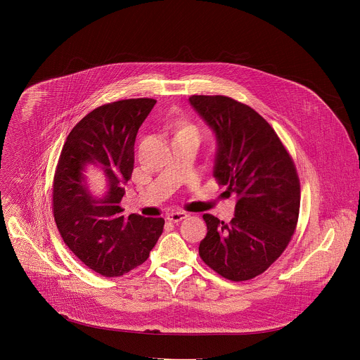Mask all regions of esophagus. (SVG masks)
Segmentation results:
<instances>
[{
    "instance_id": "1",
    "label": "esophagus",
    "mask_w": 360,
    "mask_h": 360,
    "mask_svg": "<svg viewBox=\"0 0 360 360\" xmlns=\"http://www.w3.org/2000/svg\"><path fill=\"white\" fill-rule=\"evenodd\" d=\"M187 216H188V213H187V212H183V210H177V212H170V213H167L166 219H167L169 221L177 223V221H180V220L186 219Z\"/></svg>"
}]
</instances>
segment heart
Listing matches in <instances>:
<instances>
[{
    "instance_id": "b5f03b06",
    "label": "heart",
    "mask_w": 360,
    "mask_h": 360,
    "mask_svg": "<svg viewBox=\"0 0 360 360\" xmlns=\"http://www.w3.org/2000/svg\"><path fill=\"white\" fill-rule=\"evenodd\" d=\"M179 131H195V130H194V127H193V126H190V124H186V126L180 127V130H179Z\"/></svg>"
}]
</instances>
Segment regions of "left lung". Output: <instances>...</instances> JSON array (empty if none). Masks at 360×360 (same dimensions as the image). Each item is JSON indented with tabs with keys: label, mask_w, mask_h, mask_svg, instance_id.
<instances>
[{
	"label": "left lung",
	"mask_w": 360,
	"mask_h": 360,
	"mask_svg": "<svg viewBox=\"0 0 360 360\" xmlns=\"http://www.w3.org/2000/svg\"><path fill=\"white\" fill-rule=\"evenodd\" d=\"M216 139L213 176L237 197L227 224L205 213L200 257L231 281L263 273L295 231L301 186L295 165L273 127L245 103L224 96H191Z\"/></svg>",
	"instance_id": "8db88e82"
}]
</instances>
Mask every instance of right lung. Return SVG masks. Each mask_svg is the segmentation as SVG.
I'll return each mask as SVG.
<instances>
[{
  "mask_svg": "<svg viewBox=\"0 0 360 360\" xmlns=\"http://www.w3.org/2000/svg\"><path fill=\"white\" fill-rule=\"evenodd\" d=\"M155 103L133 98L96 108L72 129L59 156L52 190L56 227L69 250L105 277L144 263L163 231L162 217H126L120 206L137 131ZM89 167L102 176L97 185L85 174Z\"/></svg>",
  "mask_w": 360,
  "mask_h": 360,
  "instance_id": "obj_1",
  "label": "right lung"
}]
</instances>
